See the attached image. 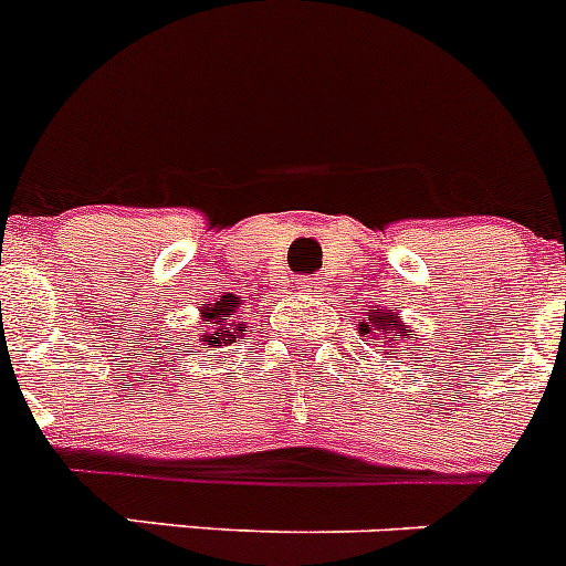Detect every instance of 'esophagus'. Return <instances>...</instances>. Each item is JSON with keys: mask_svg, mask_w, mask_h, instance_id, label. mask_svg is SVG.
<instances>
[{"mask_svg": "<svg viewBox=\"0 0 566 566\" xmlns=\"http://www.w3.org/2000/svg\"><path fill=\"white\" fill-rule=\"evenodd\" d=\"M295 290H298L301 295H315V293H321V284H318V279H313V276H301V279H295Z\"/></svg>", "mask_w": 566, "mask_h": 566, "instance_id": "34e87169", "label": "esophagus"}]
</instances>
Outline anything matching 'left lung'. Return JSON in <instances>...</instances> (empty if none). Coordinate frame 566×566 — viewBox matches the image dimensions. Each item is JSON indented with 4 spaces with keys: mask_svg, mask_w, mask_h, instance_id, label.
<instances>
[{
    "mask_svg": "<svg viewBox=\"0 0 566 566\" xmlns=\"http://www.w3.org/2000/svg\"><path fill=\"white\" fill-rule=\"evenodd\" d=\"M357 329H360V335L371 337L374 346H382L379 352H385V355L390 352V355L413 357L421 348V343L402 346V343H408L405 337H408L410 326H405V321L396 313H390V310H374V313H368L366 321H360ZM416 360H419V357H416Z\"/></svg>",
    "mask_w": 566,
    "mask_h": 566,
    "instance_id": "8db88e82",
    "label": "left lung"
}]
</instances>
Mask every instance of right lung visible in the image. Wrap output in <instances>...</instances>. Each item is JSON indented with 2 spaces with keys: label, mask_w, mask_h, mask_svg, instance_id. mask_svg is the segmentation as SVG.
I'll use <instances>...</instances> for the list:
<instances>
[{
  "label": "right lung",
  "mask_w": 566,
  "mask_h": 566,
  "mask_svg": "<svg viewBox=\"0 0 566 566\" xmlns=\"http://www.w3.org/2000/svg\"><path fill=\"white\" fill-rule=\"evenodd\" d=\"M242 298H237L234 293L220 295L214 304H203L200 307V321H203V335H200V343L206 346H229V343H237V337L245 335L248 326L242 321L240 313Z\"/></svg>",
  "instance_id": "obj_1"
}]
</instances>
